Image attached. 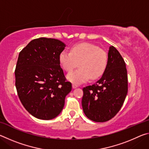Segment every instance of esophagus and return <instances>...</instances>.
I'll use <instances>...</instances> for the list:
<instances>
[{
    "mask_svg": "<svg viewBox=\"0 0 149 149\" xmlns=\"http://www.w3.org/2000/svg\"><path fill=\"white\" fill-rule=\"evenodd\" d=\"M77 87H78L77 85H75V84H73V85H72V87H73V89H75V88H77Z\"/></svg>",
    "mask_w": 149,
    "mask_h": 149,
    "instance_id": "obj_1",
    "label": "esophagus"
}]
</instances>
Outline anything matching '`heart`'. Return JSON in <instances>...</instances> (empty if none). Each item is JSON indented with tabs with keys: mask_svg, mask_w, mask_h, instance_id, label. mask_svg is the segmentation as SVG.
<instances>
[{
	"mask_svg": "<svg viewBox=\"0 0 149 149\" xmlns=\"http://www.w3.org/2000/svg\"><path fill=\"white\" fill-rule=\"evenodd\" d=\"M59 62L66 72H71L79 63V69L70 72L67 79L74 84L87 81L91 77L96 79L101 76L107 65V56L97 46L84 42L74 45L71 52L63 50L59 54Z\"/></svg>",
	"mask_w": 149,
	"mask_h": 149,
	"instance_id": "1",
	"label": "heart"
}]
</instances>
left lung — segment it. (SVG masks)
<instances>
[{
  "label": "left lung",
  "instance_id": "obj_1",
  "mask_svg": "<svg viewBox=\"0 0 149 149\" xmlns=\"http://www.w3.org/2000/svg\"><path fill=\"white\" fill-rule=\"evenodd\" d=\"M127 90L125 63L118 50L111 46L102 77L95 84L83 89L81 104L85 116L96 122L112 119L122 108Z\"/></svg>",
  "mask_w": 149,
  "mask_h": 149
}]
</instances>
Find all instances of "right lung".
Instances as JSON below:
<instances>
[{
    "label": "right lung",
    "mask_w": 149,
    "mask_h": 149,
    "mask_svg": "<svg viewBox=\"0 0 149 149\" xmlns=\"http://www.w3.org/2000/svg\"><path fill=\"white\" fill-rule=\"evenodd\" d=\"M65 47L60 40L41 37L30 41L19 54L15 70L17 95L27 112L38 119L58 116L72 91L58 59Z\"/></svg>",
    "instance_id": "obj_1"
}]
</instances>
